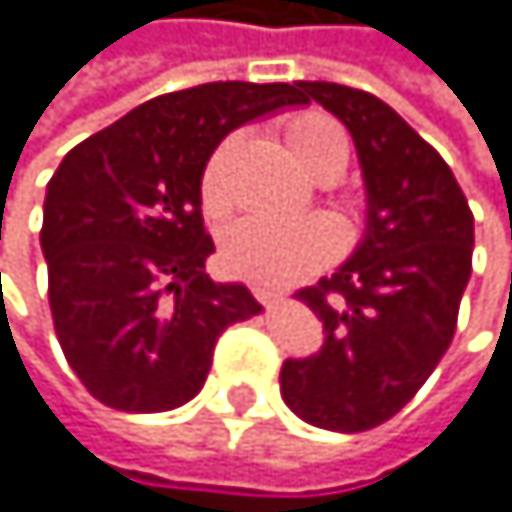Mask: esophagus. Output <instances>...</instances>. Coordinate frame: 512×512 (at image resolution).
Segmentation results:
<instances>
[{
  "label": "esophagus",
  "mask_w": 512,
  "mask_h": 512,
  "mask_svg": "<svg viewBox=\"0 0 512 512\" xmlns=\"http://www.w3.org/2000/svg\"><path fill=\"white\" fill-rule=\"evenodd\" d=\"M254 296H258V302H261V306H267V309H277V306H283V302H286V296L277 293V290H254Z\"/></svg>",
  "instance_id": "obj_1"
}]
</instances>
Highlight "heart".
I'll list each match as a JSON object with an SVG mask.
<instances>
[{
  "label": "heart",
  "instance_id": "obj_1",
  "mask_svg": "<svg viewBox=\"0 0 512 512\" xmlns=\"http://www.w3.org/2000/svg\"><path fill=\"white\" fill-rule=\"evenodd\" d=\"M283 139L293 159L321 184H331L347 168V136L325 114H296L286 120ZM232 143H222L200 175V203L210 216L229 210L226 191V162ZM341 248V235L328 219H296V222H264L242 219L222 235V267L232 277L248 280L254 286L280 290L306 280L315 270L334 261Z\"/></svg>",
  "mask_w": 512,
  "mask_h": 512
}]
</instances>
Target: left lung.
I'll return each instance as SVG.
<instances>
[{"label": "left lung", "mask_w": 512, "mask_h": 512, "mask_svg": "<svg viewBox=\"0 0 512 512\" xmlns=\"http://www.w3.org/2000/svg\"><path fill=\"white\" fill-rule=\"evenodd\" d=\"M299 85L353 136L366 232L331 277L296 293L325 325V344L283 363L280 392L306 424L360 433L405 408L449 350L475 216L443 155L385 101L337 82Z\"/></svg>", "instance_id": "left-lung-1"}]
</instances>
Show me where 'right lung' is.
I'll return each instance as SVG.
<instances>
[{"label": "right lung", "instance_id": "add662e5", "mask_svg": "<svg viewBox=\"0 0 512 512\" xmlns=\"http://www.w3.org/2000/svg\"><path fill=\"white\" fill-rule=\"evenodd\" d=\"M309 104L302 85L206 82L133 107L66 152L44 197L50 312L72 373L101 405L155 414L206 382L219 334L261 312L206 258L200 175L248 120Z\"/></svg>", "mask_w": 512, "mask_h": 512}]
</instances>
